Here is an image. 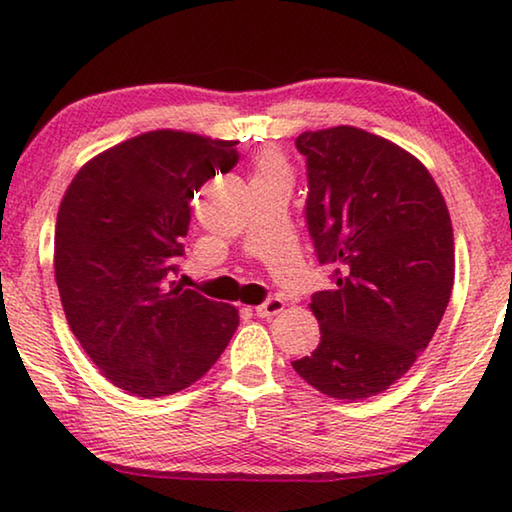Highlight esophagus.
Here are the masks:
<instances>
[{"label": "esophagus", "mask_w": 512, "mask_h": 512, "mask_svg": "<svg viewBox=\"0 0 512 512\" xmlns=\"http://www.w3.org/2000/svg\"><path fill=\"white\" fill-rule=\"evenodd\" d=\"M282 309H284L282 298L273 296V298H268L266 302H262V305H257V307H255V314H257L259 318H273V316L280 314Z\"/></svg>", "instance_id": "1"}]
</instances>
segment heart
<instances>
[{
  "instance_id": "obj_1",
  "label": "heart",
  "mask_w": 512,
  "mask_h": 512,
  "mask_svg": "<svg viewBox=\"0 0 512 512\" xmlns=\"http://www.w3.org/2000/svg\"><path fill=\"white\" fill-rule=\"evenodd\" d=\"M268 173H287V164H284L280 153L266 151V153L259 155L255 178H257V176H268Z\"/></svg>"
}]
</instances>
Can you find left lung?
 <instances>
[{
	"label": "left lung",
	"instance_id": "obj_1",
	"mask_svg": "<svg viewBox=\"0 0 512 512\" xmlns=\"http://www.w3.org/2000/svg\"><path fill=\"white\" fill-rule=\"evenodd\" d=\"M305 221L334 287L311 296L318 348L291 361L336 400L384 393L427 348L454 287V232L431 173L361 128L302 133Z\"/></svg>",
	"mask_w": 512,
	"mask_h": 512
}]
</instances>
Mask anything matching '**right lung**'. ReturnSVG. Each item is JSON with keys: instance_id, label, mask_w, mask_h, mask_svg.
I'll return each mask as SVG.
<instances>
[{"instance_id": "obj_1", "label": "right lung", "mask_w": 512, "mask_h": 512, "mask_svg": "<svg viewBox=\"0 0 512 512\" xmlns=\"http://www.w3.org/2000/svg\"><path fill=\"white\" fill-rule=\"evenodd\" d=\"M237 142L153 131L76 173L56 219L67 323L121 391L162 397L201 379L239 325L235 307L176 282L194 198L239 162Z\"/></svg>"}]
</instances>
